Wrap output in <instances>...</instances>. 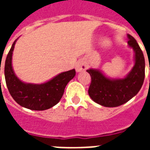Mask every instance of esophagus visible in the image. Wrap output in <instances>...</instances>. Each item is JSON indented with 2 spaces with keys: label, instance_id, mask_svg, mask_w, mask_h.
Returning a JSON list of instances; mask_svg holds the SVG:
<instances>
[{
  "label": "esophagus",
  "instance_id": "34e87169",
  "mask_svg": "<svg viewBox=\"0 0 150 150\" xmlns=\"http://www.w3.org/2000/svg\"><path fill=\"white\" fill-rule=\"evenodd\" d=\"M88 67V64L87 62H84V61H79L77 63H76V66H75V70L77 72H81L85 71Z\"/></svg>",
  "mask_w": 150,
  "mask_h": 150
}]
</instances>
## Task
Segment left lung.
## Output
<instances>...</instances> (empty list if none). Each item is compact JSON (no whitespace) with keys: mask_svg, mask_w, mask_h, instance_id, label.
Returning a JSON list of instances; mask_svg holds the SVG:
<instances>
[{"mask_svg":"<svg viewBox=\"0 0 150 150\" xmlns=\"http://www.w3.org/2000/svg\"><path fill=\"white\" fill-rule=\"evenodd\" d=\"M127 37L128 45L134 51V66L125 77L108 78L98 69L87 70L91 78L88 94L94 102L104 107H117L125 104L138 93L144 83V54L135 38L130 34H127Z\"/></svg>","mask_w":150,"mask_h":150,"instance_id":"obj_1","label":"left lung"}]
</instances>
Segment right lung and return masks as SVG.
Listing matches in <instances>:
<instances>
[{"instance_id": "right-lung-1", "label": "right lung", "mask_w": 150, "mask_h": 150, "mask_svg": "<svg viewBox=\"0 0 150 150\" xmlns=\"http://www.w3.org/2000/svg\"><path fill=\"white\" fill-rule=\"evenodd\" d=\"M17 40L13 43L5 60V77L8 91L21 107L36 111L49 109L61 100L67 84L75 77V70L62 72L41 84L22 82L15 75L12 66L13 52Z\"/></svg>"}]
</instances>
